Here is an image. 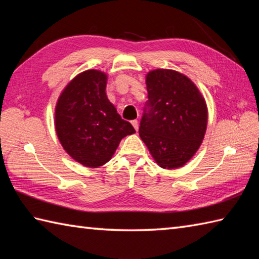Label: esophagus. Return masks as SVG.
<instances>
[{"label": "esophagus", "mask_w": 259, "mask_h": 259, "mask_svg": "<svg viewBox=\"0 0 259 259\" xmlns=\"http://www.w3.org/2000/svg\"><path fill=\"white\" fill-rule=\"evenodd\" d=\"M131 124H133L134 128L138 131V120H133L131 121Z\"/></svg>", "instance_id": "1"}]
</instances>
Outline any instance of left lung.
Segmentation results:
<instances>
[{"label":"left lung","instance_id":"left-lung-1","mask_svg":"<svg viewBox=\"0 0 259 259\" xmlns=\"http://www.w3.org/2000/svg\"><path fill=\"white\" fill-rule=\"evenodd\" d=\"M148 101L139 136L163 169L188 162L207 129L205 99L189 78L175 70L157 69L146 76Z\"/></svg>","mask_w":259,"mask_h":259}]
</instances>
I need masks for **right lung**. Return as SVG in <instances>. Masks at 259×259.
Here are the masks:
<instances>
[{
  "mask_svg": "<svg viewBox=\"0 0 259 259\" xmlns=\"http://www.w3.org/2000/svg\"><path fill=\"white\" fill-rule=\"evenodd\" d=\"M107 74L87 70L64 88L56 107V131L63 149L85 167L108 162L125 136L136 133L106 93Z\"/></svg>",
  "mask_w": 259,
  "mask_h": 259,
  "instance_id": "right-lung-1",
  "label": "right lung"
}]
</instances>
